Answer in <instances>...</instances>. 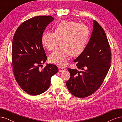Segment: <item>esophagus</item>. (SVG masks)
Segmentation results:
<instances>
[{
	"mask_svg": "<svg viewBox=\"0 0 122 122\" xmlns=\"http://www.w3.org/2000/svg\"><path fill=\"white\" fill-rule=\"evenodd\" d=\"M58 70H59V72H64L66 70V68L62 67H58Z\"/></svg>",
	"mask_w": 122,
	"mask_h": 122,
	"instance_id": "34e87169",
	"label": "esophagus"
}]
</instances>
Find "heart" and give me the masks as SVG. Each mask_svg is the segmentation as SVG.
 <instances>
[{"mask_svg":"<svg viewBox=\"0 0 122 122\" xmlns=\"http://www.w3.org/2000/svg\"><path fill=\"white\" fill-rule=\"evenodd\" d=\"M90 36V29L86 25L72 21H62L54 28L53 33L46 32L42 36L43 46L49 51L56 48L61 42V48L49 56V61L60 66L67 64L71 56L82 53Z\"/></svg>","mask_w":122,"mask_h":122,"instance_id":"obj_1","label":"heart"}]
</instances>
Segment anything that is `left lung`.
<instances>
[{
	"label": "left lung",
	"instance_id": "1",
	"mask_svg": "<svg viewBox=\"0 0 122 122\" xmlns=\"http://www.w3.org/2000/svg\"><path fill=\"white\" fill-rule=\"evenodd\" d=\"M111 50L104 29L94 20L93 32L82 53L74 62L80 71L69 68L68 90L80 98L87 97L100 87L110 67Z\"/></svg>",
	"mask_w": 122,
	"mask_h": 122
}]
</instances>
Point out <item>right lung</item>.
<instances>
[{
    "instance_id": "1",
    "label": "right lung",
    "mask_w": 122,
    "mask_h": 122,
    "mask_svg": "<svg viewBox=\"0 0 122 122\" xmlns=\"http://www.w3.org/2000/svg\"><path fill=\"white\" fill-rule=\"evenodd\" d=\"M54 20L50 16H39L22 23L15 33L12 47L11 65L17 82L26 93L33 96L44 93L49 87L51 78L58 69L48 64L42 43L47 26Z\"/></svg>"
}]
</instances>
